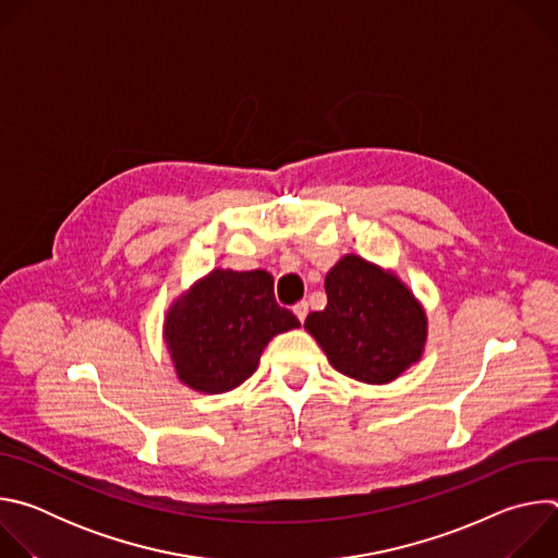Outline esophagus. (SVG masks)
I'll list each match as a JSON object with an SVG mask.
<instances>
[{"label": "esophagus", "mask_w": 558, "mask_h": 558, "mask_svg": "<svg viewBox=\"0 0 558 558\" xmlns=\"http://www.w3.org/2000/svg\"><path fill=\"white\" fill-rule=\"evenodd\" d=\"M293 313L298 315V320H300V323H304V317H306V313H308V302H304V300H302V302H298V304L293 306Z\"/></svg>", "instance_id": "obj_1"}]
</instances>
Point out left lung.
I'll use <instances>...</instances> for the list:
<instances>
[{"label":"left lung","mask_w":558,"mask_h":558,"mask_svg":"<svg viewBox=\"0 0 558 558\" xmlns=\"http://www.w3.org/2000/svg\"><path fill=\"white\" fill-rule=\"evenodd\" d=\"M327 306L306 315V331L342 375L386 384L420 360L426 315L413 293L360 256H344L325 280Z\"/></svg>","instance_id":"left-lung-1"}]
</instances>
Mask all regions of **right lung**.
<instances>
[{"mask_svg": "<svg viewBox=\"0 0 558 558\" xmlns=\"http://www.w3.org/2000/svg\"><path fill=\"white\" fill-rule=\"evenodd\" d=\"M300 327L274 295L271 274L211 271L168 313L166 340L179 377L203 392L243 384L267 342Z\"/></svg>", "mask_w": 558, "mask_h": 558, "instance_id": "obj_1", "label": "right lung"}]
</instances>
